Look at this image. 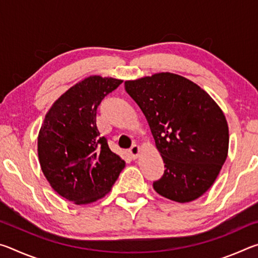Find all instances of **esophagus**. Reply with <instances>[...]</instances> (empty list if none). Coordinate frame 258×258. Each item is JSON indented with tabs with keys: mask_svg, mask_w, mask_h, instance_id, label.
Here are the masks:
<instances>
[{
	"mask_svg": "<svg viewBox=\"0 0 258 258\" xmlns=\"http://www.w3.org/2000/svg\"><path fill=\"white\" fill-rule=\"evenodd\" d=\"M140 154V147L138 145H133L132 147H131V149L128 150V155L132 159H135L138 158V156Z\"/></svg>",
	"mask_w": 258,
	"mask_h": 258,
	"instance_id": "esophagus-1",
	"label": "esophagus"
}]
</instances>
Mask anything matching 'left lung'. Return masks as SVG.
<instances>
[{
  "instance_id": "obj_1",
  "label": "left lung",
  "mask_w": 258,
  "mask_h": 258,
  "mask_svg": "<svg viewBox=\"0 0 258 258\" xmlns=\"http://www.w3.org/2000/svg\"><path fill=\"white\" fill-rule=\"evenodd\" d=\"M125 90L141 108L164 175L154 189L176 203H190L215 182L229 150V127L222 109L206 91L172 73L126 81Z\"/></svg>"
}]
</instances>
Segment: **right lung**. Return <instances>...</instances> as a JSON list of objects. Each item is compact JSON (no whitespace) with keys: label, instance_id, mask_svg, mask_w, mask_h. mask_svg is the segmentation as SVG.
Listing matches in <instances>:
<instances>
[{"label":"right lung","instance_id":"add662e5","mask_svg":"<svg viewBox=\"0 0 258 258\" xmlns=\"http://www.w3.org/2000/svg\"><path fill=\"white\" fill-rule=\"evenodd\" d=\"M121 83L97 75L78 82L52 104L41 126L42 172L56 194L76 205L103 198L125 167L97 126L99 104Z\"/></svg>","mask_w":258,"mask_h":258}]
</instances>
